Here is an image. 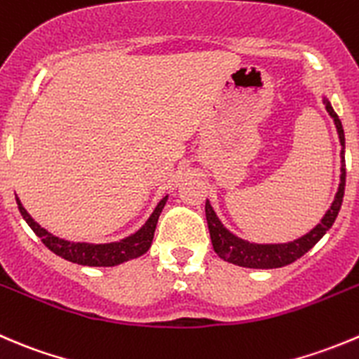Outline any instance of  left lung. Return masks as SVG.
<instances>
[{"instance_id":"obj_1","label":"left lung","mask_w":359,"mask_h":359,"mask_svg":"<svg viewBox=\"0 0 359 359\" xmlns=\"http://www.w3.org/2000/svg\"><path fill=\"white\" fill-rule=\"evenodd\" d=\"M323 103L326 105V112L332 116L333 123H335L337 133H339L340 145H342V151H340V158H342V165H340V184L339 189H337L335 200H333L332 207L326 210V214L323 215L321 222H319L316 228H312L311 231L305 233L300 238L293 240V242L286 243H254L249 240H243L240 236L233 235L228 228L221 222V219L217 217V214L212 208L210 201L207 200L205 203V215H207V224L208 231H210V240L214 250L217 252L219 257H222L224 261L233 264H238V266L245 268H261V270H268V268H280L286 266V264L293 263L298 257L304 256L305 252L312 249L319 240L325 236V233L335 222L337 215H339L340 207H342L344 200V187H346V159H344V149H346V137H344V128L340 123L339 116L333 110L332 103L328 102V98H323Z\"/></svg>"}]
</instances>
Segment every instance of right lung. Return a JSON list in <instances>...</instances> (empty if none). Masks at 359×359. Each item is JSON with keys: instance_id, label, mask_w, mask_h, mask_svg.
I'll return each instance as SVG.
<instances>
[{"instance_id": "right-lung-1", "label": "right lung", "mask_w": 359, "mask_h": 359, "mask_svg": "<svg viewBox=\"0 0 359 359\" xmlns=\"http://www.w3.org/2000/svg\"><path fill=\"white\" fill-rule=\"evenodd\" d=\"M15 200L17 205H19V212L24 217V221H26L27 224H29V228L36 233V236H40L41 242L45 243V247H48L54 254L72 261V263L83 264V266H117V264L124 263V261L135 259V257H140L142 254L147 252L149 247H151L152 243V238H154L159 214H161V210L166 205V200H168V194H166L165 198H161V201L156 205L151 217L145 221V224L142 226L138 231L126 236V238L119 240V242L110 243L69 242V240L59 238V236L52 235V233H48L45 228H41V226L27 214V210L22 207L19 198L15 196Z\"/></svg>"}]
</instances>
